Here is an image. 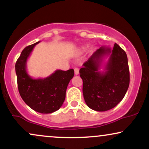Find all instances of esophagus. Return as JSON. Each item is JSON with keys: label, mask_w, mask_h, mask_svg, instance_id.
Returning a JSON list of instances; mask_svg holds the SVG:
<instances>
[{"label": "esophagus", "mask_w": 149, "mask_h": 149, "mask_svg": "<svg viewBox=\"0 0 149 149\" xmlns=\"http://www.w3.org/2000/svg\"><path fill=\"white\" fill-rule=\"evenodd\" d=\"M74 71H75V74H76V75H78V73H79V69H78V68H76V69H74Z\"/></svg>", "instance_id": "34e87169"}]
</instances>
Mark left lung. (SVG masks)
<instances>
[{"mask_svg":"<svg viewBox=\"0 0 149 149\" xmlns=\"http://www.w3.org/2000/svg\"><path fill=\"white\" fill-rule=\"evenodd\" d=\"M111 53L106 72L98 71L100 58ZM83 79V93L88 107L97 111H106L117 106L123 99L130 85L127 57L118 44L111 49L102 47L95 51L80 69Z\"/></svg>","mask_w":149,"mask_h":149,"instance_id":"obj_1","label":"left lung"}]
</instances>
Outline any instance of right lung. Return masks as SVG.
Masks as SVG:
<instances>
[{
  "label": "right lung",
  "mask_w": 149,
  "mask_h": 149,
  "mask_svg": "<svg viewBox=\"0 0 149 149\" xmlns=\"http://www.w3.org/2000/svg\"><path fill=\"white\" fill-rule=\"evenodd\" d=\"M38 42L26 47L17 60L15 71L18 90L22 100L31 109L41 113H51L59 109L64 103L66 88L74 76V71L57 70L44 79L31 78L26 71V63Z\"/></svg>",
  "instance_id": "1"
}]
</instances>
